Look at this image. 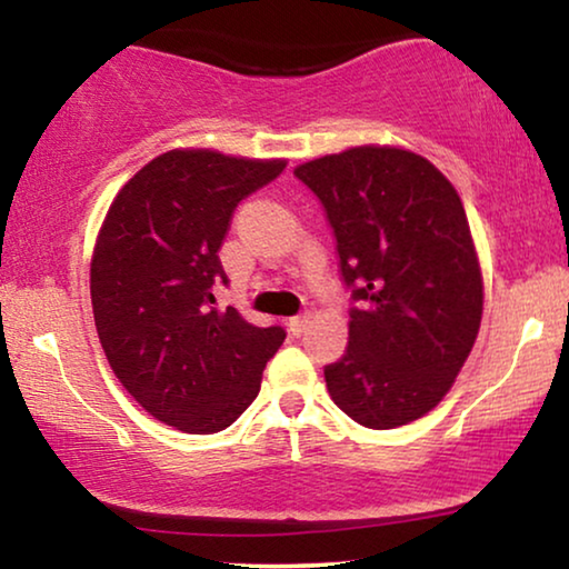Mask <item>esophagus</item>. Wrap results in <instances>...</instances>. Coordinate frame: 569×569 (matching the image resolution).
<instances>
[{
	"mask_svg": "<svg viewBox=\"0 0 569 569\" xmlns=\"http://www.w3.org/2000/svg\"><path fill=\"white\" fill-rule=\"evenodd\" d=\"M308 326V316H292L290 321H287V329H290L292 337H300L302 331H306Z\"/></svg>",
	"mask_w": 569,
	"mask_h": 569,
	"instance_id": "obj_1",
	"label": "esophagus"
}]
</instances>
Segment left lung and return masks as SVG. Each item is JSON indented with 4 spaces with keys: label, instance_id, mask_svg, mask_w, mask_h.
<instances>
[{
    "label": "left lung",
    "instance_id": "obj_1",
    "mask_svg": "<svg viewBox=\"0 0 569 569\" xmlns=\"http://www.w3.org/2000/svg\"><path fill=\"white\" fill-rule=\"evenodd\" d=\"M295 176L323 204L352 290L349 345L323 376L337 407L393 430L438 407L481 323V269L461 197L430 160L352 147Z\"/></svg>",
    "mask_w": 569,
    "mask_h": 569
}]
</instances>
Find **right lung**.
<instances>
[{
  "label": "right lung",
  "mask_w": 569,
  "mask_h": 569,
  "mask_svg": "<svg viewBox=\"0 0 569 569\" xmlns=\"http://www.w3.org/2000/svg\"><path fill=\"white\" fill-rule=\"evenodd\" d=\"M284 160L170 150L129 178L108 209L90 263L100 347L121 386L181 432L230 427L259 396L282 326L217 308L232 212L282 173Z\"/></svg>",
  "instance_id": "1"
}]
</instances>
